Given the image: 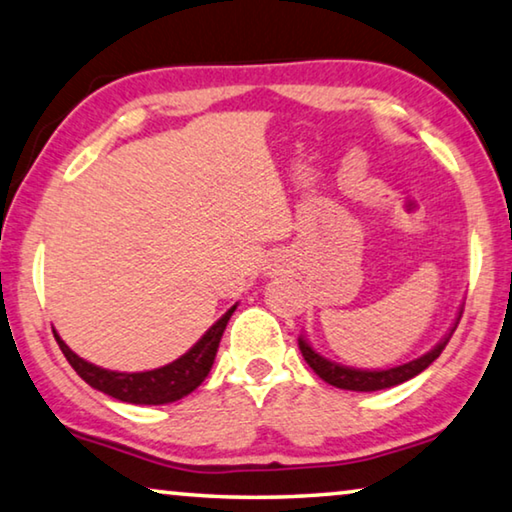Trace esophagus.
I'll list each match as a JSON object with an SVG mask.
<instances>
[{
	"label": "esophagus",
	"mask_w": 512,
	"mask_h": 512,
	"mask_svg": "<svg viewBox=\"0 0 512 512\" xmlns=\"http://www.w3.org/2000/svg\"><path fill=\"white\" fill-rule=\"evenodd\" d=\"M271 271H278V264H273V269Z\"/></svg>",
	"instance_id": "obj_1"
}]
</instances>
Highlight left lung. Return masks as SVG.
Returning a JSON list of instances; mask_svg holds the SVG:
<instances>
[{
	"instance_id": "1",
	"label": "left lung",
	"mask_w": 512,
	"mask_h": 512,
	"mask_svg": "<svg viewBox=\"0 0 512 512\" xmlns=\"http://www.w3.org/2000/svg\"><path fill=\"white\" fill-rule=\"evenodd\" d=\"M460 317H462V312H460ZM460 317H457V322L451 329V333H448L437 347L430 349V352L423 354L421 358H416V361H409L404 365H398V368H388V370H356V368H347V365L333 363V361H329V358L319 356L315 349L308 345V340L305 338H299V349L305 358V363H308L312 372H315L319 379H324L326 384H331L335 388H345V391H363V393L381 391V388L398 386V384H402V381L421 375L427 365H432V361H437L439 354L444 352V347L448 345V340H451L453 331L457 329V324H460Z\"/></svg>"
}]
</instances>
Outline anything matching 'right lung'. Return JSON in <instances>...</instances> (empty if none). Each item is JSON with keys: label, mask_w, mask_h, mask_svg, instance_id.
<instances>
[{"label": "right lung", "mask_w": 512, "mask_h": 512, "mask_svg": "<svg viewBox=\"0 0 512 512\" xmlns=\"http://www.w3.org/2000/svg\"><path fill=\"white\" fill-rule=\"evenodd\" d=\"M236 305L225 312L211 329L188 349L186 354L163 368L147 370V372H112L98 368L94 363H87L85 358L73 354L64 340L59 338L57 331L55 340L71 368L87 381L91 388L110 395L114 400L131 402V404H167L186 398L197 386L207 379L213 358H216L220 338H223L225 326L230 322Z\"/></svg>", "instance_id": "1"}]
</instances>
